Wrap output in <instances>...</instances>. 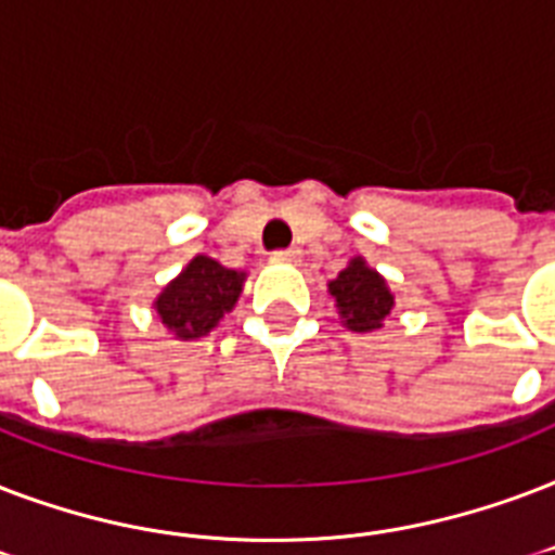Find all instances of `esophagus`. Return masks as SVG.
<instances>
[{"label":"esophagus","mask_w":555,"mask_h":555,"mask_svg":"<svg viewBox=\"0 0 555 555\" xmlns=\"http://www.w3.org/2000/svg\"><path fill=\"white\" fill-rule=\"evenodd\" d=\"M278 257H281V260H289V263H295V260L300 257V251L298 248H283V251H278Z\"/></svg>","instance_id":"obj_1"}]
</instances>
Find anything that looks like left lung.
Segmentation results:
<instances>
[{
    "label": "left lung",
    "instance_id": "left-lung-1",
    "mask_svg": "<svg viewBox=\"0 0 555 555\" xmlns=\"http://www.w3.org/2000/svg\"><path fill=\"white\" fill-rule=\"evenodd\" d=\"M326 289L336 300L341 324L353 333H373L393 309V295L388 283L376 269L364 263V257H353L338 272V278L326 283Z\"/></svg>",
    "mask_w": 555,
    "mask_h": 555
}]
</instances>
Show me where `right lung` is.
<instances>
[{
    "label": "right lung",
    "instance_id": "obj_1",
    "mask_svg": "<svg viewBox=\"0 0 555 555\" xmlns=\"http://www.w3.org/2000/svg\"><path fill=\"white\" fill-rule=\"evenodd\" d=\"M246 283V272L225 269L214 257L196 255L182 274L167 283L156 298L158 321L182 341L208 336L210 330L234 309Z\"/></svg>",
    "mask_w": 555,
    "mask_h": 555
}]
</instances>
